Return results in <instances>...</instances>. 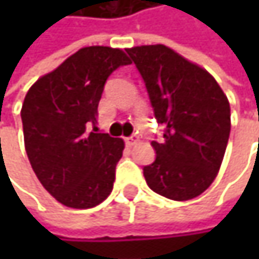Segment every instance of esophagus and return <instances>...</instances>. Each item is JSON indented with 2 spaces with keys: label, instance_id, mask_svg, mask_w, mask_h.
Here are the masks:
<instances>
[{
  "label": "esophagus",
  "instance_id": "esophagus-1",
  "mask_svg": "<svg viewBox=\"0 0 259 259\" xmlns=\"http://www.w3.org/2000/svg\"><path fill=\"white\" fill-rule=\"evenodd\" d=\"M138 142V136L136 135H133V136H129V138H126V144L127 145H133V144H136Z\"/></svg>",
  "mask_w": 259,
  "mask_h": 259
}]
</instances>
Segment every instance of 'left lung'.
<instances>
[{
    "label": "left lung",
    "instance_id": "8db88e82",
    "mask_svg": "<svg viewBox=\"0 0 259 259\" xmlns=\"http://www.w3.org/2000/svg\"><path fill=\"white\" fill-rule=\"evenodd\" d=\"M144 79L154 118L163 136L151 141L156 159L144 166L151 190L187 201L216 179L225 156L231 109L222 88L207 70L163 45L126 49Z\"/></svg>",
    "mask_w": 259,
    "mask_h": 259
}]
</instances>
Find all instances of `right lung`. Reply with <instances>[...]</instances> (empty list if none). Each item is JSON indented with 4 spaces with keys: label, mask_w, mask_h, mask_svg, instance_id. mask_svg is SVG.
Listing matches in <instances>:
<instances>
[{
    "label": "right lung",
    "mask_w": 259,
    "mask_h": 259,
    "mask_svg": "<svg viewBox=\"0 0 259 259\" xmlns=\"http://www.w3.org/2000/svg\"><path fill=\"white\" fill-rule=\"evenodd\" d=\"M127 64L121 49L82 48L26 93L21 118L29 163L66 207L91 208L112 192L124 142L99 132L97 106L111 73Z\"/></svg>",
    "instance_id": "right-lung-1"
}]
</instances>
